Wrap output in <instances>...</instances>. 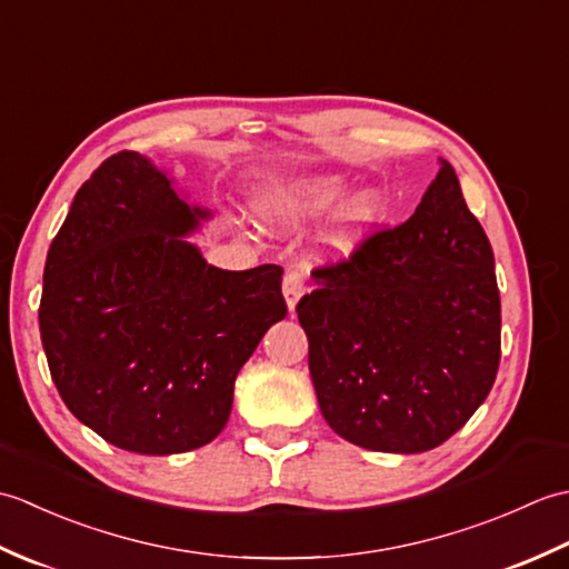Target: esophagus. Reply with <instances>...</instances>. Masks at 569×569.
<instances>
[{"instance_id": "obj_1", "label": "esophagus", "mask_w": 569, "mask_h": 569, "mask_svg": "<svg viewBox=\"0 0 569 569\" xmlns=\"http://www.w3.org/2000/svg\"><path fill=\"white\" fill-rule=\"evenodd\" d=\"M303 293H306L303 276L296 273V271L286 273V276H283V298H286V306H288V310H291V312L296 310L298 300L303 298Z\"/></svg>"}]
</instances>
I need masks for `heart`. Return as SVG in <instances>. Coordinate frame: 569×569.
<instances>
[{"label": "heart", "instance_id": "obj_1", "mask_svg": "<svg viewBox=\"0 0 569 569\" xmlns=\"http://www.w3.org/2000/svg\"><path fill=\"white\" fill-rule=\"evenodd\" d=\"M345 173H320L310 178H263L249 190V212L263 229L286 232L330 212L349 192ZM342 202V201H341ZM343 203V202H342ZM386 217V200L377 188L357 190L335 212L320 234L318 257L347 261L365 249Z\"/></svg>", "mask_w": 569, "mask_h": 569}]
</instances>
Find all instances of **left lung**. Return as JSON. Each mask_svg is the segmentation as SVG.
Instances as JSON below:
<instances>
[{"label":"left lung","mask_w":569,"mask_h":569,"mask_svg":"<svg viewBox=\"0 0 569 569\" xmlns=\"http://www.w3.org/2000/svg\"><path fill=\"white\" fill-rule=\"evenodd\" d=\"M298 303L328 426L365 450L416 455L485 403L501 357L493 251L442 161L413 217L318 269Z\"/></svg>","instance_id":"8db88e82"}]
</instances>
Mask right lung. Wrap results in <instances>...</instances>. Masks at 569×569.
<instances>
[{
  "label": "right lung",
  "instance_id": "obj_1",
  "mask_svg": "<svg viewBox=\"0 0 569 569\" xmlns=\"http://www.w3.org/2000/svg\"><path fill=\"white\" fill-rule=\"evenodd\" d=\"M149 156L122 151L84 180L43 269L41 342L70 413L122 450L212 442L234 379L286 318L283 269L224 271L192 237L210 222Z\"/></svg>",
  "mask_w": 569,
  "mask_h": 569
}]
</instances>
